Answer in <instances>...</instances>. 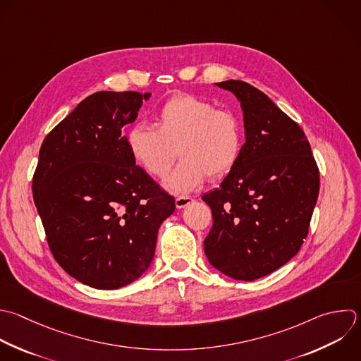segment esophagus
<instances>
[{"label": "esophagus", "mask_w": 361, "mask_h": 361, "mask_svg": "<svg viewBox=\"0 0 361 361\" xmlns=\"http://www.w3.org/2000/svg\"><path fill=\"white\" fill-rule=\"evenodd\" d=\"M192 202H193V199L190 196H178L176 200H175V204H176L178 209H183L188 204H190Z\"/></svg>", "instance_id": "1"}]
</instances>
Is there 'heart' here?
Here are the masks:
<instances>
[{"instance_id":"1","label":"heart","mask_w":361,"mask_h":361,"mask_svg":"<svg viewBox=\"0 0 361 361\" xmlns=\"http://www.w3.org/2000/svg\"><path fill=\"white\" fill-rule=\"evenodd\" d=\"M126 142L134 161L158 179L169 173L178 151L182 162L168 178L166 188L188 193L200 188L207 175L217 180L234 169L243 135L234 113L179 93L158 109L155 128L135 124L128 130Z\"/></svg>"}]
</instances>
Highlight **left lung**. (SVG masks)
Masks as SVG:
<instances>
[{
	"instance_id": "1",
	"label": "left lung",
	"mask_w": 361,
	"mask_h": 361,
	"mask_svg": "<svg viewBox=\"0 0 361 361\" xmlns=\"http://www.w3.org/2000/svg\"><path fill=\"white\" fill-rule=\"evenodd\" d=\"M217 86L240 100L245 144L220 188L202 196L213 216L204 254L224 275L254 281L282 267L303 244L319 169L302 128L267 94L241 80Z\"/></svg>"
}]
</instances>
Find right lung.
<instances>
[{
    "label": "right lung",
    "instance_id": "right-lung-1",
    "mask_svg": "<svg viewBox=\"0 0 361 361\" xmlns=\"http://www.w3.org/2000/svg\"><path fill=\"white\" fill-rule=\"evenodd\" d=\"M151 93L99 92L44 140L32 179L48 245L73 278L117 289L149 267L175 199L131 157L123 128Z\"/></svg>",
    "mask_w": 361,
    "mask_h": 361
}]
</instances>
